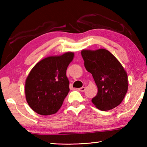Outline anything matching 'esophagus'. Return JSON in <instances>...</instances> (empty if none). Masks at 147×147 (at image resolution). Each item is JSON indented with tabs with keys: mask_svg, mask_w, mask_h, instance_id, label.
Here are the masks:
<instances>
[{
	"mask_svg": "<svg viewBox=\"0 0 147 147\" xmlns=\"http://www.w3.org/2000/svg\"><path fill=\"white\" fill-rule=\"evenodd\" d=\"M85 90H86V88H85V87H82V88H79V91H81V92H84Z\"/></svg>",
	"mask_w": 147,
	"mask_h": 147,
	"instance_id": "34e87169",
	"label": "esophagus"
}]
</instances>
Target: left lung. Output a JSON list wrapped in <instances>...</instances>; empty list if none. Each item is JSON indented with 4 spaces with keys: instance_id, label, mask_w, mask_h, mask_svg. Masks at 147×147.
I'll use <instances>...</instances> for the list:
<instances>
[{
    "instance_id": "obj_1",
    "label": "left lung",
    "mask_w": 147,
    "mask_h": 147,
    "mask_svg": "<svg viewBox=\"0 0 147 147\" xmlns=\"http://www.w3.org/2000/svg\"><path fill=\"white\" fill-rule=\"evenodd\" d=\"M84 66L92 74L98 93L92 102L98 109L108 111L118 106L128 88V75L119 60L104 49L81 51Z\"/></svg>"
}]
</instances>
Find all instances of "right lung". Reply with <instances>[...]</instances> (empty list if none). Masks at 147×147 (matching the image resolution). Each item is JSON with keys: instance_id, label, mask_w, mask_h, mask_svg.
Wrapping results in <instances>:
<instances>
[{"instance_id": "right-lung-1", "label": "right lung", "mask_w": 147, "mask_h": 147, "mask_svg": "<svg viewBox=\"0 0 147 147\" xmlns=\"http://www.w3.org/2000/svg\"><path fill=\"white\" fill-rule=\"evenodd\" d=\"M74 54L67 52L41 59L30 72L25 82V96L29 106L41 115L56 113L69 91L66 71Z\"/></svg>"}]
</instances>
